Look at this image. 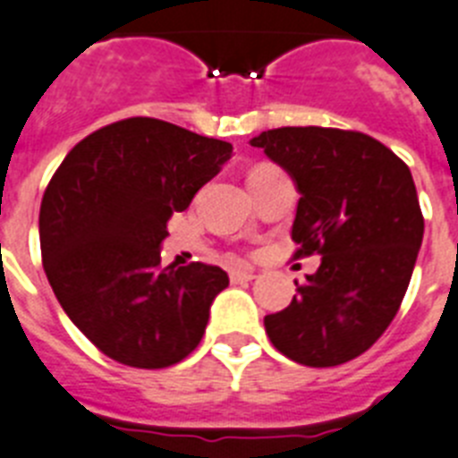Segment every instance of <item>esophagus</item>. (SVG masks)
<instances>
[{
  "mask_svg": "<svg viewBox=\"0 0 458 458\" xmlns=\"http://www.w3.org/2000/svg\"><path fill=\"white\" fill-rule=\"evenodd\" d=\"M253 270L249 267H237V270H230V282L233 284H242V282H251L253 279Z\"/></svg>",
  "mask_w": 458,
  "mask_h": 458,
  "instance_id": "esophagus-1",
  "label": "esophagus"
}]
</instances>
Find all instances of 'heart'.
<instances>
[{"instance_id":"heart-1","label":"heart","mask_w":458,"mask_h":458,"mask_svg":"<svg viewBox=\"0 0 458 458\" xmlns=\"http://www.w3.org/2000/svg\"><path fill=\"white\" fill-rule=\"evenodd\" d=\"M256 170H263V167H256Z\"/></svg>"}]
</instances>
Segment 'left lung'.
<instances>
[{"mask_svg":"<svg viewBox=\"0 0 458 458\" xmlns=\"http://www.w3.org/2000/svg\"><path fill=\"white\" fill-rule=\"evenodd\" d=\"M293 179L301 199L295 259L321 265L286 310L265 317L284 356L310 368L347 363L389 328L424 240L410 167L382 141L335 128H276L253 137Z\"/></svg>","mask_w":458,"mask_h":458,"instance_id":"1","label":"left lung"}]
</instances>
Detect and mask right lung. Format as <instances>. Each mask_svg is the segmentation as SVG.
<instances>
[{"label":"right lung","mask_w":458,"mask_h":458,"mask_svg":"<svg viewBox=\"0 0 458 458\" xmlns=\"http://www.w3.org/2000/svg\"><path fill=\"white\" fill-rule=\"evenodd\" d=\"M228 141L157 118L111 123L67 153L39 211L41 259L76 328L123 366H174L205 335L228 275L160 265L174 211L230 160Z\"/></svg>","instance_id":"1"}]
</instances>
